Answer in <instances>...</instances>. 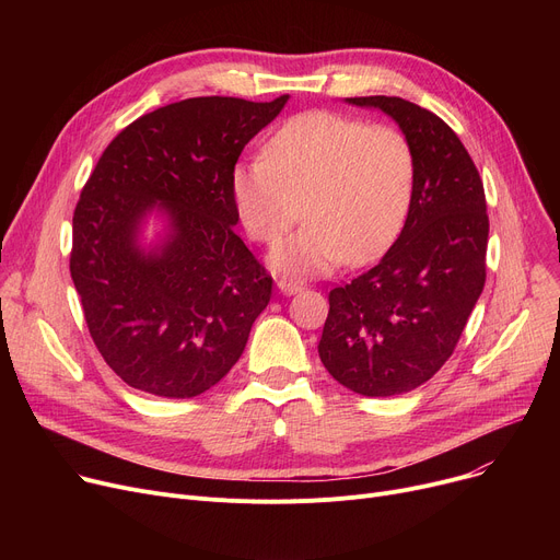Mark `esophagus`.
<instances>
[{
	"instance_id": "34e87169",
	"label": "esophagus",
	"mask_w": 560,
	"mask_h": 560,
	"mask_svg": "<svg viewBox=\"0 0 560 560\" xmlns=\"http://www.w3.org/2000/svg\"><path fill=\"white\" fill-rule=\"evenodd\" d=\"M277 285L281 292H285V295H295V292L302 290V283L295 281V279H288V277H279L277 279Z\"/></svg>"
}]
</instances>
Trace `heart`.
I'll return each mask as SVG.
<instances>
[{"label":"heart","mask_w":560,"mask_h":560,"mask_svg":"<svg viewBox=\"0 0 560 560\" xmlns=\"http://www.w3.org/2000/svg\"><path fill=\"white\" fill-rule=\"evenodd\" d=\"M413 182L416 159L401 131L311 110L288 120L262 159L235 167L231 190L256 243L277 245L304 215L272 262L317 275L342 258L363 265L384 254L404 226Z\"/></svg>","instance_id":"obj_1"}]
</instances>
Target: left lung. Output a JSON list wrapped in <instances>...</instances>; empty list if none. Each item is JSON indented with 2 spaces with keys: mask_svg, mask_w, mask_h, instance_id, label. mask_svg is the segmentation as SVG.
I'll return each mask as SVG.
<instances>
[{
  "mask_svg": "<svg viewBox=\"0 0 560 560\" xmlns=\"http://www.w3.org/2000/svg\"><path fill=\"white\" fill-rule=\"evenodd\" d=\"M388 113L416 159L413 197L395 245L374 268L329 292L317 351L329 374L365 397L429 381L454 354L483 283L486 192L447 122L401 97H349Z\"/></svg>",
  "mask_w": 560,
  "mask_h": 560,
  "instance_id": "obj_1",
  "label": "left lung"
}]
</instances>
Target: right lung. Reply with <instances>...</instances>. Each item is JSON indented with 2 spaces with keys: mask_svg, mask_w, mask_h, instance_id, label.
Listing matches in <instances>:
<instances>
[{
  "mask_svg": "<svg viewBox=\"0 0 560 560\" xmlns=\"http://www.w3.org/2000/svg\"><path fill=\"white\" fill-rule=\"evenodd\" d=\"M285 102L215 95L161 106L117 133L88 176L70 275L93 342L127 386L188 399L241 359L272 277L233 229L231 176ZM154 208L171 235L144 255L137 229Z\"/></svg>",
  "mask_w": 560,
  "mask_h": 560,
  "instance_id": "1",
  "label": "right lung"
}]
</instances>
